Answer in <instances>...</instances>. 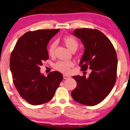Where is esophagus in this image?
<instances>
[{
  "label": "esophagus",
  "mask_w": 130,
  "mask_h": 130,
  "mask_svg": "<svg viewBox=\"0 0 130 130\" xmlns=\"http://www.w3.org/2000/svg\"><path fill=\"white\" fill-rule=\"evenodd\" d=\"M63 78H64V79H69L70 78L69 75H66V74H63Z\"/></svg>",
  "instance_id": "1"
}]
</instances>
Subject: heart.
<instances>
[{
    "label": "heart",
    "instance_id": "heart-1",
    "mask_svg": "<svg viewBox=\"0 0 130 130\" xmlns=\"http://www.w3.org/2000/svg\"><path fill=\"white\" fill-rule=\"evenodd\" d=\"M63 42L70 51L76 50L78 46V42L74 37L66 36L63 38ZM56 47V43L53 42L51 43L48 49V54L50 56H53L55 53V50ZM74 63L71 61H58L56 62L54 67L55 69L61 73H68L70 72V68L73 67Z\"/></svg>",
    "mask_w": 130,
    "mask_h": 130
}]
</instances>
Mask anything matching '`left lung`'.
<instances>
[{
    "instance_id": "8db88e82",
    "label": "left lung",
    "mask_w": 130,
    "mask_h": 130,
    "mask_svg": "<svg viewBox=\"0 0 130 130\" xmlns=\"http://www.w3.org/2000/svg\"><path fill=\"white\" fill-rule=\"evenodd\" d=\"M72 34L81 39L85 46L79 62L81 70H91L88 78L84 75L73 77L77 85L72 92V98L84 105H97L109 94L116 82V51L110 40L99 30L80 28Z\"/></svg>"
}]
</instances>
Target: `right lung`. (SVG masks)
Masks as SVG:
<instances>
[{
    "label": "right lung",
    "mask_w": 130,
    "mask_h": 130,
    "mask_svg": "<svg viewBox=\"0 0 130 130\" xmlns=\"http://www.w3.org/2000/svg\"><path fill=\"white\" fill-rule=\"evenodd\" d=\"M60 30L40 29L26 32L12 52L9 66L13 82L20 96L30 105L44 104L52 100L63 79L59 72L41 74L42 62L48 59L47 45Z\"/></svg>",
    "instance_id": "add662e5"
}]
</instances>
